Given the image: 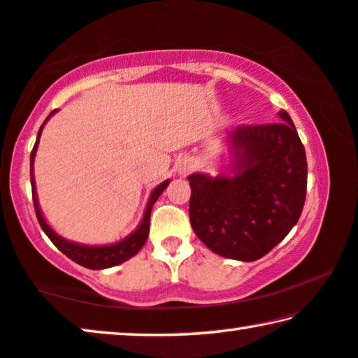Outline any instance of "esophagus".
Here are the masks:
<instances>
[{"label":"esophagus","instance_id":"34e87169","mask_svg":"<svg viewBox=\"0 0 358 358\" xmlns=\"http://www.w3.org/2000/svg\"><path fill=\"white\" fill-rule=\"evenodd\" d=\"M191 172V162L189 159H181L177 164V173L181 175V177H185V175H188Z\"/></svg>","mask_w":358,"mask_h":358}]
</instances>
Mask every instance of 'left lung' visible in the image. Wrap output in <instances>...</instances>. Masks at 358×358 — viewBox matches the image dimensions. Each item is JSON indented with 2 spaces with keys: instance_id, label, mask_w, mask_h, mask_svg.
<instances>
[{
  "instance_id": "8db88e82",
  "label": "left lung",
  "mask_w": 358,
  "mask_h": 358,
  "mask_svg": "<svg viewBox=\"0 0 358 358\" xmlns=\"http://www.w3.org/2000/svg\"><path fill=\"white\" fill-rule=\"evenodd\" d=\"M278 124L228 133L231 162L210 177L189 175V220L196 236L222 257L254 262L286 238L301 217L307 159L289 114Z\"/></svg>"
}]
</instances>
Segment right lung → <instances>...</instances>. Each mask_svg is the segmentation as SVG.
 <instances>
[{
    "instance_id": "obj_1",
    "label": "right lung",
    "mask_w": 358,
    "mask_h": 358,
    "mask_svg": "<svg viewBox=\"0 0 358 358\" xmlns=\"http://www.w3.org/2000/svg\"><path fill=\"white\" fill-rule=\"evenodd\" d=\"M55 112L56 110H52L51 114L46 117V120L43 122V125L38 130V136H36L34 151H31V154H30L31 196H34L36 218H38L41 230L46 233V236L51 239L52 244H55V246L59 249L62 254H66L69 259L73 260V262L82 265V266H87V268H90V270H103V268H109V266H115L122 262H125V260L131 259L133 255H136L138 252H140L141 248L145 246L148 234H149V220H151L152 206H154V202L159 199V196L162 194V191L167 188L170 180L162 181L161 185L156 186V188L152 189L151 196H149V201H148V206H146V210H145V215H143L141 223L138 225L135 231H131L127 238L122 239V241L114 243V244H108V246H87V244L73 243V241H69V239H66V238L59 236V234H57L50 225H48V222L45 220V217H43V213L40 210L38 197H36V189H35V177H34V161H35L36 149H38L41 130H43V127H45L46 122L50 120V117L55 114Z\"/></svg>"
}]
</instances>
